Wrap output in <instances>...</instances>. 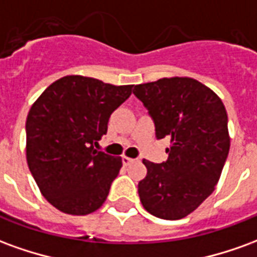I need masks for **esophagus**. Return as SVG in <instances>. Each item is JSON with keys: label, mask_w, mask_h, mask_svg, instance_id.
<instances>
[{"label": "esophagus", "mask_w": 257, "mask_h": 257, "mask_svg": "<svg viewBox=\"0 0 257 257\" xmlns=\"http://www.w3.org/2000/svg\"><path fill=\"white\" fill-rule=\"evenodd\" d=\"M134 161L135 160L134 158H131V157H126V156L122 157V164L125 165V167H126V165H129V164H132Z\"/></svg>", "instance_id": "34e87169"}]
</instances>
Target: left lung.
<instances>
[{"label":"left lung","mask_w":257,"mask_h":257,"mask_svg":"<svg viewBox=\"0 0 257 257\" xmlns=\"http://www.w3.org/2000/svg\"><path fill=\"white\" fill-rule=\"evenodd\" d=\"M134 93L154 119L157 138H171L167 161L143 160L147 175L138 187L142 205L160 219H183L220 179L230 150L226 107L213 90L190 77L135 85Z\"/></svg>","instance_id":"left-lung-1"}]
</instances>
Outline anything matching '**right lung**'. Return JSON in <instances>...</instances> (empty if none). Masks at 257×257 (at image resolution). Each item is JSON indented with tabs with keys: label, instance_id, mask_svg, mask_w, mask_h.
<instances>
[{
	"label": "right lung",
	"instance_id": "obj_1",
	"mask_svg": "<svg viewBox=\"0 0 257 257\" xmlns=\"http://www.w3.org/2000/svg\"><path fill=\"white\" fill-rule=\"evenodd\" d=\"M134 85L66 75L44 90L26 121V158L38 189L63 213L85 216L104 204L121 157L93 149Z\"/></svg>",
	"mask_w": 257,
	"mask_h": 257
}]
</instances>
